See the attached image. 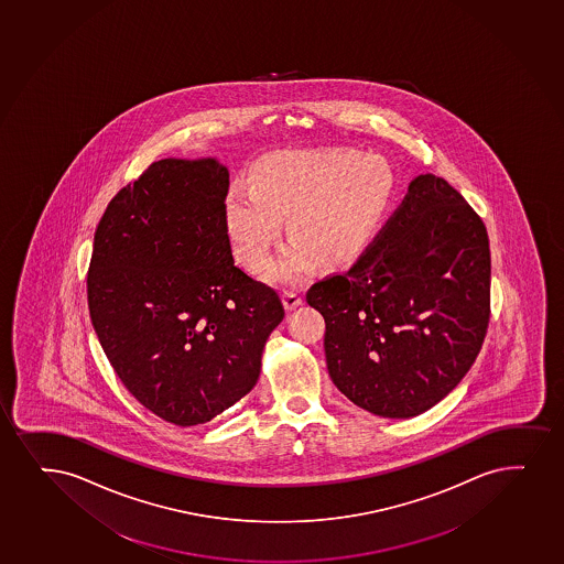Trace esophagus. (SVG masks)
Masks as SVG:
<instances>
[{
  "label": "esophagus",
  "instance_id": "1",
  "mask_svg": "<svg viewBox=\"0 0 564 564\" xmlns=\"http://www.w3.org/2000/svg\"><path fill=\"white\" fill-rule=\"evenodd\" d=\"M283 304L286 310H296L302 304V294L296 289H285L283 291Z\"/></svg>",
  "mask_w": 564,
  "mask_h": 564
}]
</instances>
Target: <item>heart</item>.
I'll list each match as a JSON object with an SVG mask.
<instances>
[{
	"label": "heart",
	"instance_id": "obj_1",
	"mask_svg": "<svg viewBox=\"0 0 564 564\" xmlns=\"http://www.w3.org/2000/svg\"><path fill=\"white\" fill-rule=\"evenodd\" d=\"M392 191L383 160L355 151L275 153L257 167L252 185L238 183L226 198V226L238 259L259 270L270 259L289 213L292 236L268 278L286 281L304 275L312 259L338 264L365 246Z\"/></svg>",
	"mask_w": 564,
	"mask_h": 564
}]
</instances>
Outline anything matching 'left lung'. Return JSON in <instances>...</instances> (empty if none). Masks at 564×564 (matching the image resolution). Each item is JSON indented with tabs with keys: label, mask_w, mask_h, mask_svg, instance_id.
Masks as SVG:
<instances>
[{
	"label": "left lung",
	"mask_w": 564,
	"mask_h": 564,
	"mask_svg": "<svg viewBox=\"0 0 564 564\" xmlns=\"http://www.w3.org/2000/svg\"><path fill=\"white\" fill-rule=\"evenodd\" d=\"M325 317L332 381L379 417H415L447 397L481 351L490 318L484 220L424 173L357 262L310 286Z\"/></svg>",
	"instance_id": "left-lung-1"
}]
</instances>
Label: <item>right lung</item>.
I'll list each match as a JSON object with an SVG mask.
<instances>
[{
	"label": "right lung",
	"mask_w": 564,
	"mask_h": 564,
	"mask_svg": "<svg viewBox=\"0 0 564 564\" xmlns=\"http://www.w3.org/2000/svg\"><path fill=\"white\" fill-rule=\"evenodd\" d=\"M228 188L217 160H159L120 188L94 234V330L128 392L177 426L251 392L285 317L278 292L234 264Z\"/></svg>",
	"instance_id": "1"
}]
</instances>
